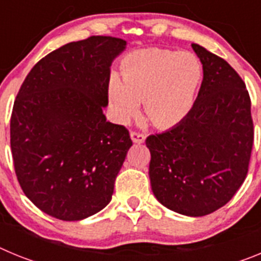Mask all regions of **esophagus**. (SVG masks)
Masks as SVG:
<instances>
[{
  "label": "esophagus",
  "mask_w": 261,
  "mask_h": 261,
  "mask_svg": "<svg viewBox=\"0 0 261 261\" xmlns=\"http://www.w3.org/2000/svg\"><path fill=\"white\" fill-rule=\"evenodd\" d=\"M130 138H132V141L135 142V144H142V142L145 141V138H146V136L144 135V133H140V132H130Z\"/></svg>",
  "instance_id": "34e87169"
}]
</instances>
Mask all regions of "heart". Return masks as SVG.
Here are the masks:
<instances>
[{
	"label": "heart",
	"instance_id": "1",
	"mask_svg": "<svg viewBox=\"0 0 261 261\" xmlns=\"http://www.w3.org/2000/svg\"><path fill=\"white\" fill-rule=\"evenodd\" d=\"M202 78V64L192 53L144 49L121 64V80L110 82V100L117 117L126 121L144 103L147 119L158 128H170L190 112Z\"/></svg>",
	"mask_w": 261,
	"mask_h": 261
}]
</instances>
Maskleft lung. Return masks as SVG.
I'll use <instances>...</instances> for the list:
<instances>
[{
    "label": "left lung",
    "instance_id": "8db88e82",
    "mask_svg": "<svg viewBox=\"0 0 261 261\" xmlns=\"http://www.w3.org/2000/svg\"><path fill=\"white\" fill-rule=\"evenodd\" d=\"M199 95L174 128L146 138L151 190L176 213L201 217L231 200L247 176L253 144L251 99L243 80L223 59L199 44Z\"/></svg>",
    "mask_w": 261,
    "mask_h": 261
}]
</instances>
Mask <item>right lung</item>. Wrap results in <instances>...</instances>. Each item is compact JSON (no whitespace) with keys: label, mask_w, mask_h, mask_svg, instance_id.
<instances>
[{"label":"right lung","mask_w":261,"mask_h":261,"mask_svg":"<svg viewBox=\"0 0 261 261\" xmlns=\"http://www.w3.org/2000/svg\"><path fill=\"white\" fill-rule=\"evenodd\" d=\"M126 41L90 36L53 50L30 70L10 119L14 168L41 212L80 221L102 211L132 140L106 120L110 66Z\"/></svg>","instance_id":"obj_1"}]
</instances>
